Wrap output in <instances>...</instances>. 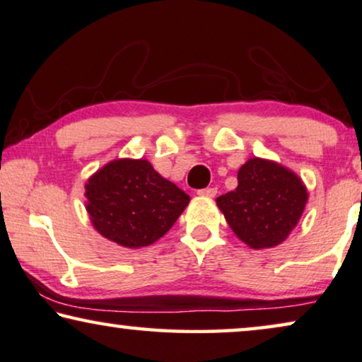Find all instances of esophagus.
<instances>
[{
  "label": "esophagus",
  "mask_w": 362,
  "mask_h": 362,
  "mask_svg": "<svg viewBox=\"0 0 362 362\" xmlns=\"http://www.w3.org/2000/svg\"><path fill=\"white\" fill-rule=\"evenodd\" d=\"M199 197H208V198H213L216 197V193H218V188L214 187H208V188H202V190L197 192Z\"/></svg>",
  "instance_id": "obj_1"
}]
</instances>
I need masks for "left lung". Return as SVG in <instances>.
I'll return each instance as SVG.
<instances>
[{"label": "left lung", "instance_id": "left-lung-1", "mask_svg": "<svg viewBox=\"0 0 362 362\" xmlns=\"http://www.w3.org/2000/svg\"><path fill=\"white\" fill-rule=\"evenodd\" d=\"M237 188L216 198L226 221L250 249H273L288 239L309 192L298 174L269 159L252 158L237 172Z\"/></svg>", "mask_w": 362, "mask_h": 362}]
</instances>
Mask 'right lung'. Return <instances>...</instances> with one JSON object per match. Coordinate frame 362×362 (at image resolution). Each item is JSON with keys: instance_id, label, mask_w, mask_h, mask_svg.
I'll return each instance as SVG.
<instances>
[{"instance_id": "right-lung-1", "label": "right lung", "mask_w": 362, "mask_h": 362, "mask_svg": "<svg viewBox=\"0 0 362 362\" xmlns=\"http://www.w3.org/2000/svg\"><path fill=\"white\" fill-rule=\"evenodd\" d=\"M86 211L102 237L127 249L159 240L190 203L146 159H113L86 182Z\"/></svg>"}]
</instances>
